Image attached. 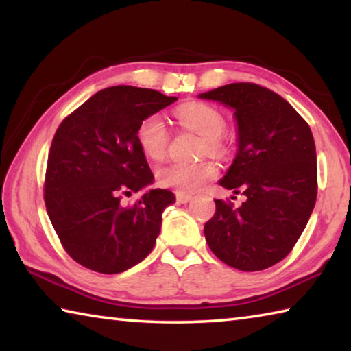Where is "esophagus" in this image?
Listing matches in <instances>:
<instances>
[{
  "label": "esophagus",
  "mask_w": 351,
  "mask_h": 351,
  "mask_svg": "<svg viewBox=\"0 0 351 351\" xmlns=\"http://www.w3.org/2000/svg\"><path fill=\"white\" fill-rule=\"evenodd\" d=\"M192 199V195H187V193H182V192H176V201L180 204H186L189 201Z\"/></svg>",
  "instance_id": "34e87169"
}]
</instances>
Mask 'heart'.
Segmentation results:
<instances>
[{
	"mask_svg": "<svg viewBox=\"0 0 351 351\" xmlns=\"http://www.w3.org/2000/svg\"><path fill=\"white\" fill-rule=\"evenodd\" d=\"M175 116L192 132L204 138L203 152L219 154L224 150L221 136L226 130V121L221 112L207 104H186L175 111ZM169 128L159 114L145 117L136 130V139L141 150L153 161H161L169 150ZM217 175V167L209 161L181 162L173 161L156 171L161 186L175 189L178 192H195Z\"/></svg>",
	"mask_w": 351,
	"mask_h": 351,
	"instance_id": "obj_1",
	"label": "heart"
}]
</instances>
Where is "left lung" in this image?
Here are the masks:
<instances>
[{
	"label": "left lung",
	"mask_w": 351,
	"mask_h": 351,
	"mask_svg": "<svg viewBox=\"0 0 351 351\" xmlns=\"http://www.w3.org/2000/svg\"><path fill=\"white\" fill-rule=\"evenodd\" d=\"M198 97L234 111L237 153L219 186L246 197L237 209L215 199V215L204 224L207 245L235 269L269 268L291 252L316 204L311 130L287 100L255 83H230Z\"/></svg>",
	"instance_id": "8db88e82"
}]
</instances>
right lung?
<instances>
[{
	"label": "right lung",
	"mask_w": 351,
	"mask_h": 351,
	"mask_svg": "<svg viewBox=\"0 0 351 351\" xmlns=\"http://www.w3.org/2000/svg\"><path fill=\"white\" fill-rule=\"evenodd\" d=\"M176 100L147 88L110 86L57 128L47 158L46 210L64 251L85 268L119 274L152 252L175 195L148 189L153 173L136 130ZM141 189L134 206L121 204Z\"/></svg>",
	"instance_id": "1"
}]
</instances>
